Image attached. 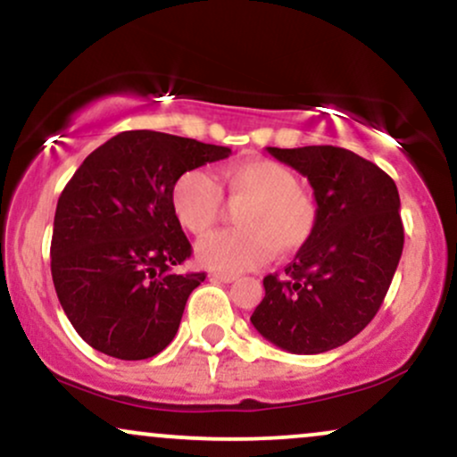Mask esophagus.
Segmentation results:
<instances>
[{
	"label": "esophagus",
	"mask_w": 457,
	"mask_h": 457,
	"mask_svg": "<svg viewBox=\"0 0 457 457\" xmlns=\"http://www.w3.org/2000/svg\"><path fill=\"white\" fill-rule=\"evenodd\" d=\"M209 278L216 282H224V284H230V282L237 280V276H233V273H216V271L209 273Z\"/></svg>",
	"instance_id": "obj_1"
}]
</instances>
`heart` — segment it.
Returning a JSON list of instances; mask_svg holds the SVG:
<instances>
[{
	"instance_id": "1",
	"label": "heart",
	"mask_w": 457,
	"mask_h": 457,
	"mask_svg": "<svg viewBox=\"0 0 457 457\" xmlns=\"http://www.w3.org/2000/svg\"><path fill=\"white\" fill-rule=\"evenodd\" d=\"M222 186L239 228L198 241L196 259L209 270L248 271L276 252L278 256L302 250L316 230L314 201L299 190V179L276 160L250 158L222 170ZM175 218L192 235H207L224 216L222 192L207 170H187L170 192Z\"/></svg>"
}]
</instances>
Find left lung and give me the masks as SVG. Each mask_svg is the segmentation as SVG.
Segmentation results:
<instances>
[{
  "label": "left lung",
  "instance_id": "8db88e82",
  "mask_svg": "<svg viewBox=\"0 0 457 457\" xmlns=\"http://www.w3.org/2000/svg\"><path fill=\"white\" fill-rule=\"evenodd\" d=\"M267 152L308 177L319 220L287 276L262 280L265 297L250 320L282 351L319 355L355 337L389 291L404 248L398 187L377 164L334 145Z\"/></svg>",
  "mask_w": 457,
  "mask_h": 457
}]
</instances>
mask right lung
I'll return each mask as SVG.
<instances>
[{"label":"right lung","mask_w":457,"mask_h":457,"mask_svg":"<svg viewBox=\"0 0 457 457\" xmlns=\"http://www.w3.org/2000/svg\"><path fill=\"white\" fill-rule=\"evenodd\" d=\"M228 147L154 130H130L94 149L57 201L53 284L77 334L126 361L158 355L179 329L205 273H175L192 245L170 205L186 170Z\"/></svg>","instance_id":"obj_1"}]
</instances>
